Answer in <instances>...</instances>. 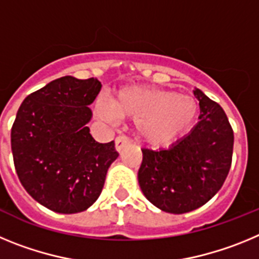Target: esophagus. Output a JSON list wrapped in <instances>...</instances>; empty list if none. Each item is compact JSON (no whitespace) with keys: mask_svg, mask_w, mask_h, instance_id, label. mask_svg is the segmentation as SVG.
I'll use <instances>...</instances> for the list:
<instances>
[{"mask_svg":"<svg viewBox=\"0 0 259 259\" xmlns=\"http://www.w3.org/2000/svg\"><path fill=\"white\" fill-rule=\"evenodd\" d=\"M128 143H130V140H128L127 136H118L115 139V149L116 152H122V149L124 148V146L128 145Z\"/></svg>","mask_w":259,"mask_h":259,"instance_id":"34e87169","label":"esophagus"}]
</instances>
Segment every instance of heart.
I'll return each instance as SVG.
<instances>
[{"label":"heart","instance_id":"heart-1","mask_svg":"<svg viewBox=\"0 0 259 259\" xmlns=\"http://www.w3.org/2000/svg\"><path fill=\"white\" fill-rule=\"evenodd\" d=\"M102 118L136 119L141 140L152 146H164L191 130L198 116L197 101L175 91L149 87H124L111 100V106L100 101Z\"/></svg>","mask_w":259,"mask_h":259}]
</instances>
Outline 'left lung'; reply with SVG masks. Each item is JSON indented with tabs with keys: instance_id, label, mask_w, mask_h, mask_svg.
<instances>
[{
	"instance_id": "left-lung-1",
	"label": "left lung",
	"mask_w": 259,
	"mask_h": 259,
	"mask_svg": "<svg viewBox=\"0 0 259 259\" xmlns=\"http://www.w3.org/2000/svg\"><path fill=\"white\" fill-rule=\"evenodd\" d=\"M197 124L167 149H143L137 179L162 211L184 214L205 205L222 188L232 162L233 131L224 110L200 89Z\"/></svg>"
}]
</instances>
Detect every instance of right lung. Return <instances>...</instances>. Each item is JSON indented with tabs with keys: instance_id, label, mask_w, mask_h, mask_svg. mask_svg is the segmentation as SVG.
Returning <instances> with one entry per match:
<instances>
[{
	"instance_id": "right-lung-1",
	"label": "right lung",
	"mask_w": 259,
	"mask_h": 259,
	"mask_svg": "<svg viewBox=\"0 0 259 259\" xmlns=\"http://www.w3.org/2000/svg\"><path fill=\"white\" fill-rule=\"evenodd\" d=\"M95 77L63 76L24 98L11 128L18 178L32 198L61 214L84 211L104 188L118 158L114 141L89 134V105L101 91Z\"/></svg>"
}]
</instances>
